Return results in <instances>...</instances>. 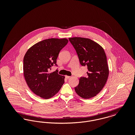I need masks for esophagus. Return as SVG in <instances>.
<instances>
[{"label": "esophagus", "instance_id": "34e87169", "mask_svg": "<svg viewBox=\"0 0 135 135\" xmlns=\"http://www.w3.org/2000/svg\"><path fill=\"white\" fill-rule=\"evenodd\" d=\"M65 77H66V78H67V79H69V78H70V76H65Z\"/></svg>", "mask_w": 135, "mask_h": 135}]
</instances>
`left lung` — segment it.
Listing matches in <instances>:
<instances>
[{"mask_svg": "<svg viewBox=\"0 0 135 135\" xmlns=\"http://www.w3.org/2000/svg\"><path fill=\"white\" fill-rule=\"evenodd\" d=\"M69 40L76 51L80 64L88 67V77H81L75 88L77 95L87 99L96 96L107 80L109 69L103 47L93 40L83 37Z\"/></svg>", "mask_w": 135, "mask_h": 135, "instance_id": "1", "label": "left lung"}]
</instances>
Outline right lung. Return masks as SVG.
<instances>
[{"label":"right lung","instance_id":"add662e5","mask_svg":"<svg viewBox=\"0 0 135 135\" xmlns=\"http://www.w3.org/2000/svg\"><path fill=\"white\" fill-rule=\"evenodd\" d=\"M66 38H49L33 45L23 60V72L26 83L36 95L47 99L55 96L64 83V76L58 70L49 73L56 64L60 51L67 44Z\"/></svg>","mask_w":135,"mask_h":135}]
</instances>
